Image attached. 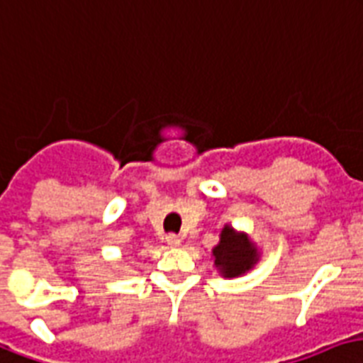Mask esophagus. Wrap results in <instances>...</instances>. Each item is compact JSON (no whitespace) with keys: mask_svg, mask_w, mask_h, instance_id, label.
<instances>
[{"mask_svg":"<svg viewBox=\"0 0 363 363\" xmlns=\"http://www.w3.org/2000/svg\"><path fill=\"white\" fill-rule=\"evenodd\" d=\"M166 243L170 245V247H179V245H182V239H179L178 235L170 233V235H166Z\"/></svg>","mask_w":363,"mask_h":363,"instance_id":"obj_1","label":"esophagus"}]
</instances>
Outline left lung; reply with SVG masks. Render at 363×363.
Wrapping results in <instances>:
<instances>
[{"mask_svg":"<svg viewBox=\"0 0 363 363\" xmlns=\"http://www.w3.org/2000/svg\"><path fill=\"white\" fill-rule=\"evenodd\" d=\"M212 255L214 264L220 266L225 277H235L245 274L255 264L256 250L247 237L237 235L235 231L225 225L220 237V245L212 250Z\"/></svg>","mask_w":363,"mask_h":363,"instance_id":"8db88e82","label":"left lung"}]
</instances>
